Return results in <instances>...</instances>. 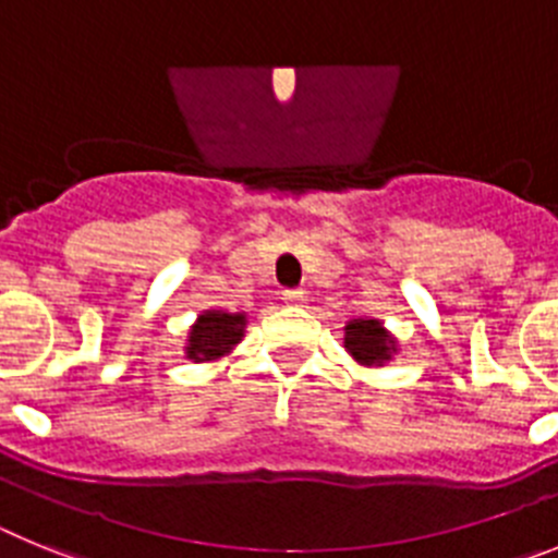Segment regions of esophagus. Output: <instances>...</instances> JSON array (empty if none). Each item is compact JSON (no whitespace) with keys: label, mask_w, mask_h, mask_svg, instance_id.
Here are the masks:
<instances>
[{"label":"esophagus","mask_w":558,"mask_h":558,"mask_svg":"<svg viewBox=\"0 0 558 558\" xmlns=\"http://www.w3.org/2000/svg\"><path fill=\"white\" fill-rule=\"evenodd\" d=\"M282 302L288 304V307H304L307 293H304V290H282Z\"/></svg>","instance_id":"esophagus-1"}]
</instances>
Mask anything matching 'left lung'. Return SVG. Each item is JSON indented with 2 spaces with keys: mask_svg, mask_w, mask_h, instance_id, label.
<instances>
[{
  "mask_svg": "<svg viewBox=\"0 0 558 558\" xmlns=\"http://www.w3.org/2000/svg\"><path fill=\"white\" fill-rule=\"evenodd\" d=\"M343 332V347L360 366H383L397 354V340L377 318H354Z\"/></svg>",
  "mask_w": 558,
  "mask_h": 558,
  "instance_id": "8db88e82",
  "label": "left lung"
}]
</instances>
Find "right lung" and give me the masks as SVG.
Masks as SVG:
<instances>
[{
	"mask_svg": "<svg viewBox=\"0 0 558 558\" xmlns=\"http://www.w3.org/2000/svg\"><path fill=\"white\" fill-rule=\"evenodd\" d=\"M245 335V313H223V310H206L192 324L186 340V357L192 363H206L229 354Z\"/></svg>",
	"mask_w": 558,
	"mask_h": 558,
	"instance_id": "obj_1",
	"label": "right lung"
}]
</instances>
